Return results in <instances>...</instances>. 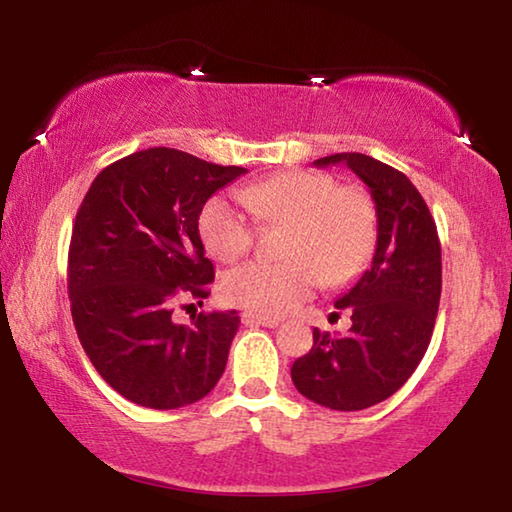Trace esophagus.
<instances>
[{
  "label": "esophagus",
  "instance_id": "obj_1",
  "mask_svg": "<svg viewBox=\"0 0 512 512\" xmlns=\"http://www.w3.org/2000/svg\"><path fill=\"white\" fill-rule=\"evenodd\" d=\"M241 320H244L246 325H262V327H277V325H280V318L255 314V311H244V316H241Z\"/></svg>",
  "mask_w": 512,
  "mask_h": 512
}]
</instances>
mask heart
Here are the masks:
<instances>
[{
  "label": "heart",
  "instance_id": "b5f03b06",
  "mask_svg": "<svg viewBox=\"0 0 512 512\" xmlns=\"http://www.w3.org/2000/svg\"><path fill=\"white\" fill-rule=\"evenodd\" d=\"M248 213L214 196L198 216L205 248L221 262L248 253L257 225L287 223L284 262L250 259L232 268L223 293L232 305L277 316L296 309L318 282L339 284L359 271L375 244V207L368 194L352 185H336L327 173L282 171L237 189Z\"/></svg>",
  "mask_w": 512,
  "mask_h": 512
}]
</instances>
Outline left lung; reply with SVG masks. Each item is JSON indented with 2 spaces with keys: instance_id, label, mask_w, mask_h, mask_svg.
Returning a JSON list of instances; mask_svg holds the SVG:
<instances>
[{
  "instance_id": "1",
  "label": "left lung",
  "mask_w": 512,
  "mask_h": 512,
  "mask_svg": "<svg viewBox=\"0 0 512 512\" xmlns=\"http://www.w3.org/2000/svg\"><path fill=\"white\" fill-rule=\"evenodd\" d=\"M316 167L348 164L368 185L377 212V248L350 291V332L314 329V345L291 366L307 400L334 411H361L391 397L418 368L436 325L443 264L436 221L402 171L363 153H334Z\"/></svg>"
}]
</instances>
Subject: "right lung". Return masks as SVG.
Listing matches in <instances>:
<instances>
[{"label": "right lung", "mask_w": 512, "mask_h": 512, "mask_svg": "<svg viewBox=\"0 0 512 512\" xmlns=\"http://www.w3.org/2000/svg\"><path fill=\"white\" fill-rule=\"evenodd\" d=\"M244 173L155 146L112 162L85 194L67 259L72 318L92 366L126 400L180 409L221 379L237 311H201L189 325L171 314L178 300L210 296L198 216Z\"/></svg>", "instance_id": "obj_1"}]
</instances>
